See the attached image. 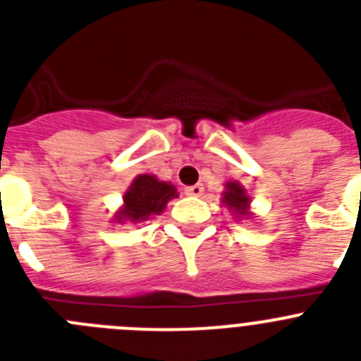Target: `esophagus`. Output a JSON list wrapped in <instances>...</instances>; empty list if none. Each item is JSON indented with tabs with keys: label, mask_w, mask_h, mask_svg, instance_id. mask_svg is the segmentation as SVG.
<instances>
[{
	"label": "esophagus",
	"mask_w": 361,
	"mask_h": 361,
	"mask_svg": "<svg viewBox=\"0 0 361 361\" xmlns=\"http://www.w3.org/2000/svg\"><path fill=\"white\" fill-rule=\"evenodd\" d=\"M184 191H186V195L200 197L204 193V188H202V184H195V186H188Z\"/></svg>",
	"instance_id": "34e87169"
}]
</instances>
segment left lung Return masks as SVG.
I'll return each mask as SVG.
<instances>
[{
  "label": "left lung",
  "instance_id": "8db88e82",
  "mask_svg": "<svg viewBox=\"0 0 361 361\" xmlns=\"http://www.w3.org/2000/svg\"><path fill=\"white\" fill-rule=\"evenodd\" d=\"M222 206L228 208L231 213L233 219L242 220V219H251V197L247 195L245 188L242 186L237 180H228L224 184V191H222Z\"/></svg>",
  "mask_w": 361,
  "mask_h": 361
}]
</instances>
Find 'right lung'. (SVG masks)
Wrapping results in <instances>:
<instances>
[{"instance_id":"add662e5","label":"right lung","mask_w":361,"mask_h":361,"mask_svg":"<svg viewBox=\"0 0 361 361\" xmlns=\"http://www.w3.org/2000/svg\"><path fill=\"white\" fill-rule=\"evenodd\" d=\"M177 188L171 183L159 180L155 175H137L124 191L123 206L114 215L116 224H139L152 215H161L166 204L177 199Z\"/></svg>"}]
</instances>
